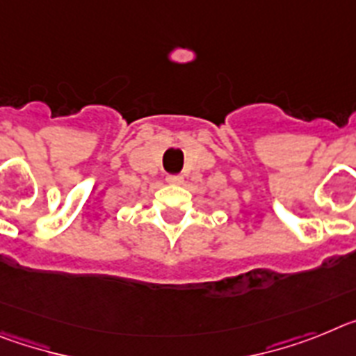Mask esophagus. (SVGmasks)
Masks as SVG:
<instances>
[{
    "label": "esophagus",
    "mask_w": 356,
    "mask_h": 356,
    "mask_svg": "<svg viewBox=\"0 0 356 356\" xmlns=\"http://www.w3.org/2000/svg\"><path fill=\"white\" fill-rule=\"evenodd\" d=\"M166 181H168V184H181L182 177L181 175H168V179H166Z\"/></svg>",
    "instance_id": "obj_1"
}]
</instances>
